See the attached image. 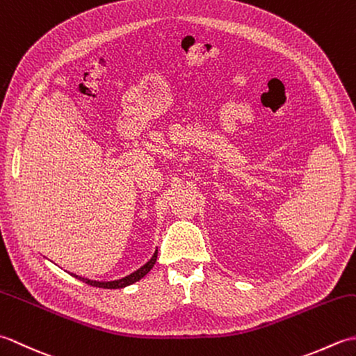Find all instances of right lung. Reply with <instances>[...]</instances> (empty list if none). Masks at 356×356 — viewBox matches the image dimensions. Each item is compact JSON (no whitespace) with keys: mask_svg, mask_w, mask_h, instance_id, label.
<instances>
[{"mask_svg":"<svg viewBox=\"0 0 356 356\" xmlns=\"http://www.w3.org/2000/svg\"><path fill=\"white\" fill-rule=\"evenodd\" d=\"M156 260H157V249L154 251L153 257H151V259H149L145 264H143V266H140L138 270H134L133 274L127 275V277H124V278L113 280V282H96V280L84 278V277H79V275H76V274H72V275L76 277L78 280H81V282H84V283L90 284V286H95V287H102V289H122V287L130 286V284H133V283H136V282H139L140 278L145 277V275L148 274V272H149L151 269H153Z\"/></svg>","mask_w":356,"mask_h":356,"instance_id":"obj_1","label":"right lung"}]
</instances>
